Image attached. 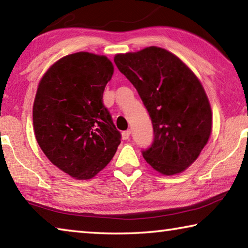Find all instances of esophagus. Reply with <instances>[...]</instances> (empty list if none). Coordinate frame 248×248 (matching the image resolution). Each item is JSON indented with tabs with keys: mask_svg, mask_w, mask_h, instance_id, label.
Segmentation results:
<instances>
[{
	"mask_svg": "<svg viewBox=\"0 0 248 248\" xmlns=\"http://www.w3.org/2000/svg\"><path fill=\"white\" fill-rule=\"evenodd\" d=\"M130 134H131V131H130V130H125V131L123 132V139L124 140H129Z\"/></svg>",
	"mask_w": 248,
	"mask_h": 248,
	"instance_id": "1",
	"label": "esophagus"
}]
</instances>
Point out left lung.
Here are the masks:
<instances>
[{
  "label": "left lung",
  "instance_id": "left-lung-1",
  "mask_svg": "<svg viewBox=\"0 0 248 248\" xmlns=\"http://www.w3.org/2000/svg\"><path fill=\"white\" fill-rule=\"evenodd\" d=\"M117 68L136 87L153 125L145 161L164 175L191 165L211 134L212 112L199 79L165 49L117 54Z\"/></svg>",
  "mask_w": 248,
  "mask_h": 248
}]
</instances>
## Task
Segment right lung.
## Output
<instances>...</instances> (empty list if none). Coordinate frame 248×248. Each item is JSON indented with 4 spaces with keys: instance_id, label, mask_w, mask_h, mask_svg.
I'll return each mask as SVG.
<instances>
[{
    "instance_id": "obj_1",
    "label": "right lung",
    "mask_w": 248,
    "mask_h": 248,
    "mask_svg": "<svg viewBox=\"0 0 248 248\" xmlns=\"http://www.w3.org/2000/svg\"><path fill=\"white\" fill-rule=\"evenodd\" d=\"M114 66L89 52L57 61L39 83L32 109L36 139L50 162L78 179H90L114 156L121 133L103 103Z\"/></svg>"
}]
</instances>
